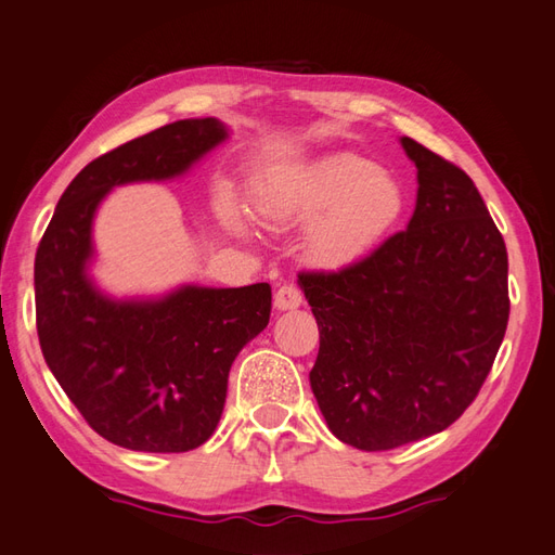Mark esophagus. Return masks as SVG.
Wrapping results in <instances>:
<instances>
[{"mask_svg": "<svg viewBox=\"0 0 555 555\" xmlns=\"http://www.w3.org/2000/svg\"><path fill=\"white\" fill-rule=\"evenodd\" d=\"M274 306L279 310H296L304 306V294H300V288L294 284H284L276 288L274 294Z\"/></svg>", "mask_w": 555, "mask_h": 555, "instance_id": "esophagus-1", "label": "esophagus"}]
</instances>
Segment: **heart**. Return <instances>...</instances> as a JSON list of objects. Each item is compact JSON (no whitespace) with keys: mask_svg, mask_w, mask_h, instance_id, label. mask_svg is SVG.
<instances>
[{"mask_svg":"<svg viewBox=\"0 0 555 555\" xmlns=\"http://www.w3.org/2000/svg\"><path fill=\"white\" fill-rule=\"evenodd\" d=\"M405 196L396 179L359 155L339 153L281 175L259 204L274 228L319 223L308 255L320 267H345L374 249L402 216Z\"/></svg>","mask_w":555,"mask_h":555,"instance_id":"obj_1","label":"heart"}]
</instances>
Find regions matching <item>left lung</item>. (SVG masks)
Returning a JSON list of instances; mask_svg holds the SVG:
<instances>
[{
    "label": "left lung",
    "mask_w": 555,
    "mask_h": 555,
    "mask_svg": "<svg viewBox=\"0 0 555 555\" xmlns=\"http://www.w3.org/2000/svg\"><path fill=\"white\" fill-rule=\"evenodd\" d=\"M405 230L339 271H300L320 351L310 388L332 435L388 451L453 425L476 400L509 320L507 247L473 179L412 138Z\"/></svg>",
    "instance_id": "8db88e82"
}]
</instances>
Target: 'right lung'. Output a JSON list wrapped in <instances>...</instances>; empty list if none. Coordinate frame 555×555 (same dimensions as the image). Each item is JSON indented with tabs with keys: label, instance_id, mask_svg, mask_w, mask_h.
<instances>
[{
	"label": "right lung",
	"instance_id": "1",
	"mask_svg": "<svg viewBox=\"0 0 555 555\" xmlns=\"http://www.w3.org/2000/svg\"><path fill=\"white\" fill-rule=\"evenodd\" d=\"M228 138L216 118L177 120L79 172L36 251V330L46 364L96 435L130 451L204 444L228 374L269 325L271 286H184L159 300H111L87 276L99 201L130 181L172 179Z\"/></svg>",
	"mask_w": 555,
	"mask_h": 555
}]
</instances>
